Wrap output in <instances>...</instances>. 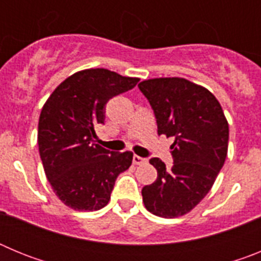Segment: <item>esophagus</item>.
<instances>
[{
    "label": "esophagus",
    "mask_w": 261,
    "mask_h": 261,
    "mask_svg": "<svg viewBox=\"0 0 261 261\" xmlns=\"http://www.w3.org/2000/svg\"><path fill=\"white\" fill-rule=\"evenodd\" d=\"M145 162H147V159L146 158H142V156H140V155H133V163H135V165H141V163H145Z\"/></svg>",
    "instance_id": "34e87169"
}]
</instances>
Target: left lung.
Listing matches in <instances>:
<instances>
[{
	"label": "left lung",
	"mask_w": 261,
	"mask_h": 261,
	"mask_svg": "<svg viewBox=\"0 0 261 261\" xmlns=\"http://www.w3.org/2000/svg\"><path fill=\"white\" fill-rule=\"evenodd\" d=\"M138 87L153 108L158 135L174 138V166L166 170L159 158L149 161L158 176L142 188V201L158 217L184 216L211 191L225 163L229 124L216 96L186 78H153Z\"/></svg>",
	"instance_id": "8db88e82"
}]
</instances>
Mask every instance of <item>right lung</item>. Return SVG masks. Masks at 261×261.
<instances>
[{"instance_id":"1","label":"right lung","mask_w":261,"mask_h":261,"mask_svg":"<svg viewBox=\"0 0 261 261\" xmlns=\"http://www.w3.org/2000/svg\"><path fill=\"white\" fill-rule=\"evenodd\" d=\"M138 81L108 69H85L61 82L41 108L39 153L53 192L69 208H105L116 177L132 165V151H110L94 140L108 100Z\"/></svg>"}]
</instances>
